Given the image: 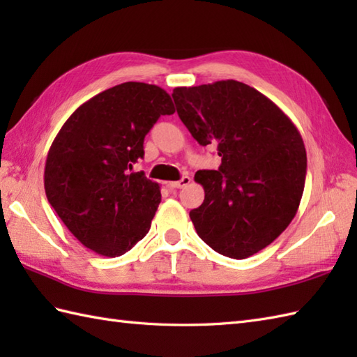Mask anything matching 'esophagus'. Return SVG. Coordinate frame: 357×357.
Listing matches in <instances>:
<instances>
[{
	"mask_svg": "<svg viewBox=\"0 0 357 357\" xmlns=\"http://www.w3.org/2000/svg\"><path fill=\"white\" fill-rule=\"evenodd\" d=\"M192 183V178L190 176H183L179 181H173V183H169V187L172 188H183L185 185H188Z\"/></svg>",
	"mask_w": 357,
	"mask_h": 357,
	"instance_id": "obj_1",
	"label": "esophagus"
}]
</instances>
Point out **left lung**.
<instances>
[{
    "mask_svg": "<svg viewBox=\"0 0 357 357\" xmlns=\"http://www.w3.org/2000/svg\"><path fill=\"white\" fill-rule=\"evenodd\" d=\"M176 112L201 146L218 147V170H199L204 202L190 211L215 252L245 259L291 222L304 193L307 153L298 128L267 96L225 79L173 90Z\"/></svg>",
    "mask_w": 357,
    "mask_h": 357,
    "instance_id": "obj_1",
    "label": "left lung"
}]
</instances>
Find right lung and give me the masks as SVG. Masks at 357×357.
<instances>
[{
    "label": "right lung",
    "mask_w": 357,
    "mask_h": 357,
    "mask_svg": "<svg viewBox=\"0 0 357 357\" xmlns=\"http://www.w3.org/2000/svg\"><path fill=\"white\" fill-rule=\"evenodd\" d=\"M174 105L164 89L123 82L75 110L45 159L44 188L70 233L92 252L115 257L150 230L161 192L142 172L144 138Z\"/></svg>",
    "instance_id": "1"
}]
</instances>
